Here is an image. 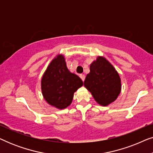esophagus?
<instances>
[{
  "instance_id": "esophagus-1",
  "label": "esophagus",
  "mask_w": 153,
  "mask_h": 153,
  "mask_svg": "<svg viewBox=\"0 0 153 153\" xmlns=\"http://www.w3.org/2000/svg\"><path fill=\"white\" fill-rule=\"evenodd\" d=\"M79 76H80V78H81V79H82V81H84V80H85V77L84 74H81L79 75Z\"/></svg>"
}]
</instances>
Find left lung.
I'll return each instance as SVG.
<instances>
[{
  "label": "left lung",
  "mask_w": 153,
  "mask_h": 153,
  "mask_svg": "<svg viewBox=\"0 0 153 153\" xmlns=\"http://www.w3.org/2000/svg\"><path fill=\"white\" fill-rule=\"evenodd\" d=\"M84 86L102 106H108L117 99L121 91V81L114 66L104 57L98 56L90 65Z\"/></svg>",
  "instance_id": "obj_1"
}]
</instances>
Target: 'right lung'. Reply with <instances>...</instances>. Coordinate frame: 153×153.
Segmentation results:
<instances>
[{
	"instance_id": "obj_1",
	"label": "right lung",
	"mask_w": 153,
	"mask_h": 153,
	"mask_svg": "<svg viewBox=\"0 0 153 153\" xmlns=\"http://www.w3.org/2000/svg\"><path fill=\"white\" fill-rule=\"evenodd\" d=\"M83 81L67 68L65 57L59 54L50 62L41 80L43 97L50 105L64 109L72 103L74 92Z\"/></svg>"
}]
</instances>
